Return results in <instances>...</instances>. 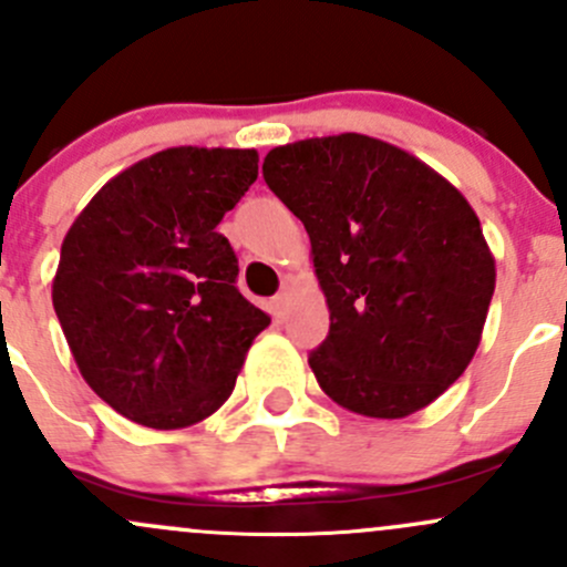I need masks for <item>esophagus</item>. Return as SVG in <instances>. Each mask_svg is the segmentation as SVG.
Returning a JSON list of instances; mask_svg holds the SVG:
<instances>
[{
    "instance_id": "34e87169",
    "label": "esophagus",
    "mask_w": 567,
    "mask_h": 567,
    "mask_svg": "<svg viewBox=\"0 0 567 567\" xmlns=\"http://www.w3.org/2000/svg\"><path fill=\"white\" fill-rule=\"evenodd\" d=\"M288 303H290V296L288 293H277V296H274V299H271L274 318L282 320L285 318V309H288Z\"/></svg>"
}]
</instances>
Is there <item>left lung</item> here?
<instances>
[{"instance_id": "8db88e82", "label": "left lung", "mask_w": 567, "mask_h": 567, "mask_svg": "<svg viewBox=\"0 0 567 567\" xmlns=\"http://www.w3.org/2000/svg\"><path fill=\"white\" fill-rule=\"evenodd\" d=\"M264 178L312 241L331 315L309 355L320 389L367 419L432 404L473 361L497 277L467 198L359 133L271 148Z\"/></svg>"}]
</instances>
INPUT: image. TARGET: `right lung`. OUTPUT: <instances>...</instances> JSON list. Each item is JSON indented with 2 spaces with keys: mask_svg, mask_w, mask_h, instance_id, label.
Returning a JSON list of instances; mask_svg holds the SVG:
<instances>
[{
  "mask_svg": "<svg viewBox=\"0 0 567 567\" xmlns=\"http://www.w3.org/2000/svg\"><path fill=\"white\" fill-rule=\"evenodd\" d=\"M255 178V148H165L113 176L70 225L53 309L89 389L124 419L184 429L234 393L271 318L238 293L217 225Z\"/></svg>",
  "mask_w": 567,
  "mask_h": 567,
  "instance_id": "1",
  "label": "right lung"
}]
</instances>
